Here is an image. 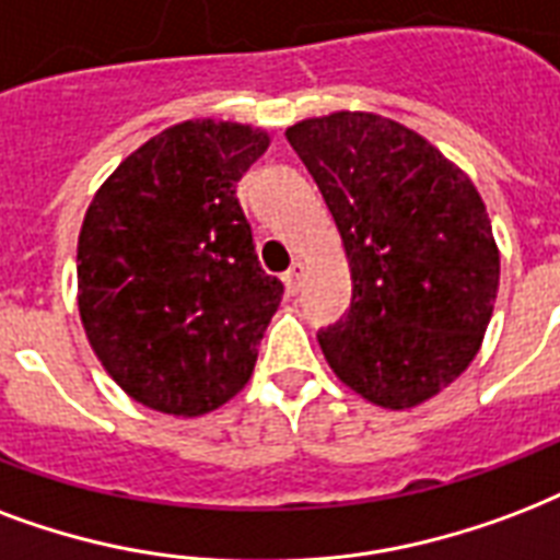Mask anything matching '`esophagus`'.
Masks as SVG:
<instances>
[{
  "label": "esophagus",
  "instance_id": "esophagus-1",
  "mask_svg": "<svg viewBox=\"0 0 560 560\" xmlns=\"http://www.w3.org/2000/svg\"><path fill=\"white\" fill-rule=\"evenodd\" d=\"M302 279H305V264L293 261L290 264V270L284 272V284H288L290 293H299V288H302Z\"/></svg>",
  "mask_w": 560,
  "mask_h": 560
}]
</instances>
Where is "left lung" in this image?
Instances as JSON below:
<instances>
[{"label":"left lung","instance_id":"left-lung-1","mask_svg":"<svg viewBox=\"0 0 560 560\" xmlns=\"http://www.w3.org/2000/svg\"><path fill=\"white\" fill-rule=\"evenodd\" d=\"M335 217L352 305L317 335L340 382L413 408L481 347L499 288L488 208L458 166L394 119L337 110L288 128Z\"/></svg>","mask_w":560,"mask_h":560}]
</instances>
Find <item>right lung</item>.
<instances>
[{"label": "right lung", "mask_w": 560, "mask_h": 560, "mask_svg": "<svg viewBox=\"0 0 560 560\" xmlns=\"http://www.w3.org/2000/svg\"><path fill=\"white\" fill-rule=\"evenodd\" d=\"M261 128L187 119L96 190L79 234V311L93 352L135 402L196 417L249 382L281 284L255 255L237 182Z\"/></svg>", "instance_id": "obj_1"}]
</instances>
